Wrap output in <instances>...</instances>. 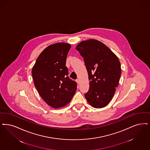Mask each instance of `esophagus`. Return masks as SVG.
<instances>
[{
	"label": "esophagus",
	"mask_w": 150,
	"mask_h": 150,
	"mask_svg": "<svg viewBox=\"0 0 150 150\" xmlns=\"http://www.w3.org/2000/svg\"><path fill=\"white\" fill-rule=\"evenodd\" d=\"M76 81L77 82V83H78V84H79V83H80V80H79V79H77L76 80Z\"/></svg>",
	"instance_id": "1"
}]
</instances>
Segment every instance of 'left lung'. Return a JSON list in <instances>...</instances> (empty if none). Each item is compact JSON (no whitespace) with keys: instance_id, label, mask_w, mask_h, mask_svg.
Segmentation results:
<instances>
[{"instance_id":"obj_1","label":"left lung","mask_w":150,"mask_h":150,"mask_svg":"<svg viewBox=\"0 0 150 150\" xmlns=\"http://www.w3.org/2000/svg\"><path fill=\"white\" fill-rule=\"evenodd\" d=\"M76 49L83 57L89 75V90L85 97L91 106L102 108L114 96L121 75L117 56L102 42L91 39L79 43Z\"/></svg>"}]
</instances>
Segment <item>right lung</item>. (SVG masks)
Instances as JSON below:
<instances>
[{
  "label": "right lung",
  "instance_id": "obj_1",
  "mask_svg": "<svg viewBox=\"0 0 150 150\" xmlns=\"http://www.w3.org/2000/svg\"><path fill=\"white\" fill-rule=\"evenodd\" d=\"M70 44L59 42L45 48L32 68L33 83L43 100L50 107H64L71 101L77 83L67 76L66 57Z\"/></svg>",
  "mask_w": 150,
  "mask_h": 150
}]
</instances>
